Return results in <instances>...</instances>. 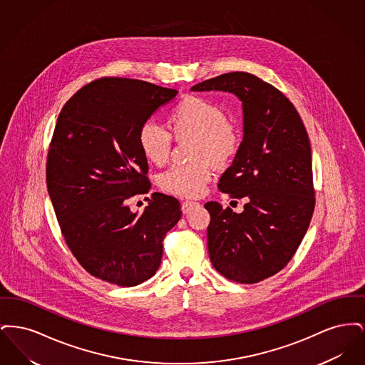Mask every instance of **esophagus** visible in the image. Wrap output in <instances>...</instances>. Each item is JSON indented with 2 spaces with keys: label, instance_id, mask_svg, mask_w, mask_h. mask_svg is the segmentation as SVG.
Returning a JSON list of instances; mask_svg holds the SVG:
<instances>
[{
  "label": "esophagus",
  "instance_id": "esophagus-1",
  "mask_svg": "<svg viewBox=\"0 0 365 365\" xmlns=\"http://www.w3.org/2000/svg\"><path fill=\"white\" fill-rule=\"evenodd\" d=\"M200 204L198 202H194V201H185L182 202V212L186 215V213H190L192 209L198 208Z\"/></svg>",
  "mask_w": 365,
  "mask_h": 365
}]
</instances>
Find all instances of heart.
I'll return each instance as SVG.
<instances>
[{
  "instance_id": "obj_1",
  "label": "heart",
  "mask_w": 365,
  "mask_h": 365,
  "mask_svg": "<svg viewBox=\"0 0 365 365\" xmlns=\"http://www.w3.org/2000/svg\"><path fill=\"white\" fill-rule=\"evenodd\" d=\"M175 139H194L187 165H174L158 176L161 190L183 198L201 195L210 180V165L223 168L235 157L241 146L238 128L227 122L225 110L201 97H186L168 116ZM138 146L149 163L164 164L171 150V135L156 123L146 122L138 131Z\"/></svg>"
}]
</instances>
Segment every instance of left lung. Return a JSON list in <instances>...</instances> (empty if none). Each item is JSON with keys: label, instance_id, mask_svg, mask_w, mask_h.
I'll list each match as a JSON object with an SVG mask.
<instances>
[{"label": "left lung", "instance_id": "left-lung-1", "mask_svg": "<svg viewBox=\"0 0 365 365\" xmlns=\"http://www.w3.org/2000/svg\"><path fill=\"white\" fill-rule=\"evenodd\" d=\"M227 91L242 103L243 138L219 190L246 198L241 213L210 201L208 252L217 272L257 283L292 260L314 209L311 143L294 105L247 72H230L191 87Z\"/></svg>", "mask_w": 365, "mask_h": 365}]
</instances>
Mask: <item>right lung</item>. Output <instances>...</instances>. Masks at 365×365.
Instances as JSON below:
<instances>
[{
    "instance_id": "add662e5",
    "label": "right lung",
    "mask_w": 365,
    "mask_h": 365,
    "mask_svg": "<svg viewBox=\"0 0 365 365\" xmlns=\"http://www.w3.org/2000/svg\"><path fill=\"white\" fill-rule=\"evenodd\" d=\"M176 94L143 81L104 78L76 91L58 115L48 191L72 255L96 278L130 287L160 267L163 240L182 216L179 201L153 192L140 215L127 202L150 189L139 128Z\"/></svg>"
}]
</instances>
